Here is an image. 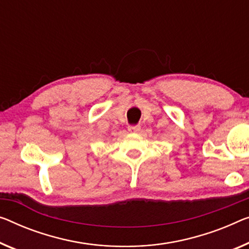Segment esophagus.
<instances>
[{"label": "esophagus", "instance_id": "34e87169", "mask_svg": "<svg viewBox=\"0 0 249 249\" xmlns=\"http://www.w3.org/2000/svg\"><path fill=\"white\" fill-rule=\"evenodd\" d=\"M141 129V126L140 125H131L128 126V131L132 132V133H139Z\"/></svg>", "mask_w": 249, "mask_h": 249}]
</instances>
